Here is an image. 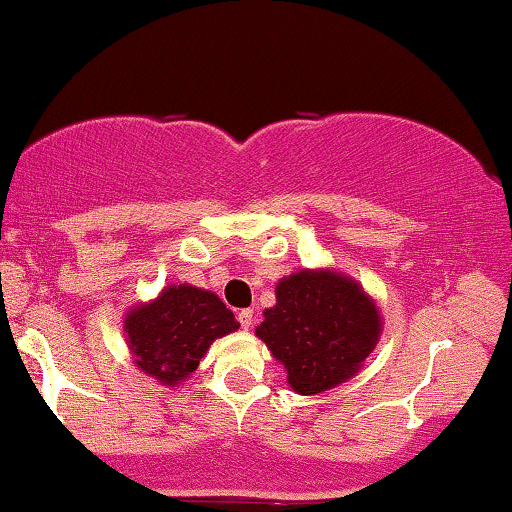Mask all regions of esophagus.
<instances>
[{
	"instance_id": "obj_1",
	"label": "esophagus",
	"mask_w": 512,
	"mask_h": 512,
	"mask_svg": "<svg viewBox=\"0 0 512 512\" xmlns=\"http://www.w3.org/2000/svg\"><path fill=\"white\" fill-rule=\"evenodd\" d=\"M238 322H240L242 329H249L251 322H254V311H251V308H245V311H240L238 313Z\"/></svg>"
}]
</instances>
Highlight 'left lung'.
Returning a JSON list of instances; mask_svg holds the SVG:
<instances>
[{
	"instance_id": "8db88e82",
	"label": "left lung",
	"mask_w": 512,
	"mask_h": 512,
	"mask_svg": "<svg viewBox=\"0 0 512 512\" xmlns=\"http://www.w3.org/2000/svg\"><path fill=\"white\" fill-rule=\"evenodd\" d=\"M256 335L288 370L299 395L331 390L358 372L381 333L376 306L347 276L297 272L276 286Z\"/></svg>"
}]
</instances>
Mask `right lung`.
I'll return each instance as SVG.
<instances>
[{"label":"right lung","mask_w":512,"mask_h":512,"mask_svg":"<svg viewBox=\"0 0 512 512\" xmlns=\"http://www.w3.org/2000/svg\"><path fill=\"white\" fill-rule=\"evenodd\" d=\"M238 326L220 297L188 283L167 286L156 301L133 308L124 320L140 370L170 388L197 370L215 338Z\"/></svg>","instance_id":"1"}]
</instances>
